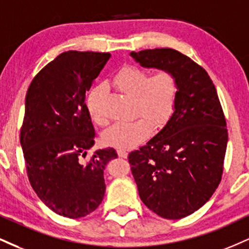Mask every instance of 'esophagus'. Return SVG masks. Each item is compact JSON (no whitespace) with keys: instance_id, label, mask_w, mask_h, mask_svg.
I'll return each mask as SVG.
<instances>
[{"instance_id":"34e87169","label":"esophagus","mask_w":249,"mask_h":249,"mask_svg":"<svg viewBox=\"0 0 249 249\" xmlns=\"http://www.w3.org/2000/svg\"><path fill=\"white\" fill-rule=\"evenodd\" d=\"M117 154H118L119 158H126L127 151H125V149H122V148H118L117 149Z\"/></svg>"}]
</instances>
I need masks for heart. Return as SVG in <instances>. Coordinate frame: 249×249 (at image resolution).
Segmentation results:
<instances>
[{"label": "heart", "instance_id": "b5f03b06", "mask_svg": "<svg viewBox=\"0 0 249 249\" xmlns=\"http://www.w3.org/2000/svg\"><path fill=\"white\" fill-rule=\"evenodd\" d=\"M113 85L132 95L136 111L142 113L134 121L116 123L104 132V142L116 148L127 149L145 139L153 126H161L172 115L178 96L175 76L168 71H159L148 76L147 71L137 66H124L113 76ZM103 86H96L87 95L86 106L91 118L103 123L100 98Z\"/></svg>", "mask_w": 249, "mask_h": 249}]
</instances>
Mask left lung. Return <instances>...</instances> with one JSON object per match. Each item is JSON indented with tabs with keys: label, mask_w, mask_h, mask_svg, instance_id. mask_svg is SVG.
Wrapping results in <instances>:
<instances>
[{
	"label": "left lung",
	"mask_w": 249,
	"mask_h": 249,
	"mask_svg": "<svg viewBox=\"0 0 249 249\" xmlns=\"http://www.w3.org/2000/svg\"><path fill=\"white\" fill-rule=\"evenodd\" d=\"M130 55L142 67L168 71L178 83L166 125L128 162L139 196L166 219H181L210 199L223 174L229 133L215 87L204 68L173 49Z\"/></svg>",
	"instance_id": "1"
}]
</instances>
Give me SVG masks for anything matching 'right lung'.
<instances>
[{
    "label": "right lung",
    "mask_w": 249,
    "mask_h": 249,
    "mask_svg": "<svg viewBox=\"0 0 249 249\" xmlns=\"http://www.w3.org/2000/svg\"><path fill=\"white\" fill-rule=\"evenodd\" d=\"M110 56L61 53L35 76L26 92L19 140L29 181L47 208L73 219L101 204L104 169L118 157L109 147L85 160L96 137L86 95Z\"/></svg>",
    "instance_id": "right-lung-1"
}]
</instances>
